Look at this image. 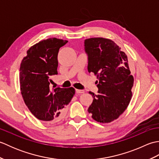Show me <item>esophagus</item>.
I'll return each mask as SVG.
<instances>
[{"label": "esophagus", "mask_w": 159, "mask_h": 159, "mask_svg": "<svg viewBox=\"0 0 159 159\" xmlns=\"http://www.w3.org/2000/svg\"><path fill=\"white\" fill-rule=\"evenodd\" d=\"M76 93H79V94L85 93V92H84L83 90H81V89H76Z\"/></svg>", "instance_id": "34e87169"}]
</instances>
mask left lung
I'll list each match as a JSON object with an SVG mask.
<instances>
[{
	"mask_svg": "<svg viewBox=\"0 0 159 159\" xmlns=\"http://www.w3.org/2000/svg\"><path fill=\"white\" fill-rule=\"evenodd\" d=\"M88 55V72L96 75L98 94L88 112L100 123H110L117 119L129 104L134 78L130 75L128 57L113 41L102 38L85 40Z\"/></svg>",
	"mask_w": 159,
	"mask_h": 159,
	"instance_id": "1",
	"label": "left lung"
}]
</instances>
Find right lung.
Wrapping results in <instances>:
<instances>
[{
  "mask_svg": "<svg viewBox=\"0 0 159 159\" xmlns=\"http://www.w3.org/2000/svg\"><path fill=\"white\" fill-rule=\"evenodd\" d=\"M67 43L55 38L43 39L27 50L20 64V91L26 107L36 118L50 124L61 119L75 94L73 87H50V78L58 74L59 48Z\"/></svg>",
  "mask_w": 159,
  "mask_h": 159,
  "instance_id": "obj_1",
  "label": "right lung"
}]
</instances>
